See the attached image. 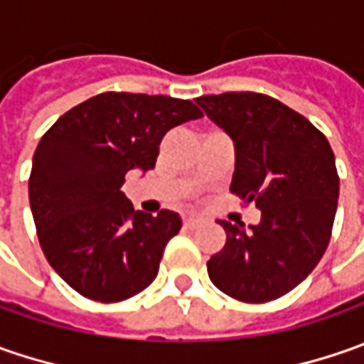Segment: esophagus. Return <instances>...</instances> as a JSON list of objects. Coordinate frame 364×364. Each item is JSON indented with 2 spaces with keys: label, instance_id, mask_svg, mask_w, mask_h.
<instances>
[{
  "label": "esophagus",
  "instance_id": "1",
  "mask_svg": "<svg viewBox=\"0 0 364 364\" xmlns=\"http://www.w3.org/2000/svg\"><path fill=\"white\" fill-rule=\"evenodd\" d=\"M200 225H203V220H200V218H194V217L184 218V227H186V229H196V227H200Z\"/></svg>",
  "mask_w": 364,
  "mask_h": 364
}]
</instances>
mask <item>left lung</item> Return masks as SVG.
I'll return each mask as SVG.
<instances>
[{"label":"left lung","mask_w":364,"mask_h":364,"mask_svg":"<svg viewBox=\"0 0 364 364\" xmlns=\"http://www.w3.org/2000/svg\"><path fill=\"white\" fill-rule=\"evenodd\" d=\"M196 103L235 144L231 192L261 210L249 229L220 220L227 243L208 259V277L235 300H277L328 247L341 184L332 147L304 115L267 95L223 92Z\"/></svg>","instance_id":"left-lung-1"}]
</instances>
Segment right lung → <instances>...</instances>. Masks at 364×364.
<instances>
[{"instance_id": "add662e5", "label": "right lung", "mask_w": 364, "mask_h": 364, "mask_svg": "<svg viewBox=\"0 0 364 364\" xmlns=\"http://www.w3.org/2000/svg\"><path fill=\"white\" fill-rule=\"evenodd\" d=\"M200 117L184 99L101 92L44 133L28 182L30 208L48 263L80 296L121 301L156 279L182 218L135 210L121 186L129 170L156 166L172 127Z\"/></svg>"}]
</instances>
